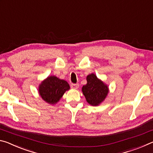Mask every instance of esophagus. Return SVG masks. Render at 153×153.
I'll return each instance as SVG.
<instances>
[{
	"label": "esophagus",
	"instance_id": "obj_1",
	"mask_svg": "<svg viewBox=\"0 0 153 153\" xmlns=\"http://www.w3.org/2000/svg\"><path fill=\"white\" fill-rule=\"evenodd\" d=\"M71 88L73 89H77L79 88V84H71Z\"/></svg>",
	"mask_w": 153,
	"mask_h": 153
}]
</instances>
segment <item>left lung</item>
<instances>
[{
    "label": "left lung",
    "mask_w": 153,
    "mask_h": 153,
    "mask_svg": "<svg viewBox=\"0 0 153 153\" xmlns=\"http://www.w3.org/2000/svg\"><path fill=\"white\" fill-rule=\"evenodd\" d=\"M86 80L87 84L82 88L86 101L90 105H99L107 97L108 93V86L94 74L88 75Z\"/></svg>",
    "instance_id": "1"
}]
</instances>
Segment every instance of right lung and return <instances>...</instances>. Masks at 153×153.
Wrapping results in <instances>:
<instances>
[{
	"label": "right lung",
	"mask_w": 153,
	"mask_h": 153,
	"mask_svg": "<svg viewBox=\"0 0 153 153\" xmlns=\"http://www.w3.org/2000/svg\"><path fill=\"white\" fill-rule=\"evenodd\" d=\"M69 88V85L65 80L51 76L41 82L38 92L45 101L48 104L55 105Z\"/></svg>",
	"instance_id": "add662e5"
}]
</instances>
